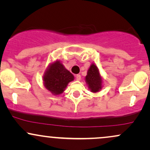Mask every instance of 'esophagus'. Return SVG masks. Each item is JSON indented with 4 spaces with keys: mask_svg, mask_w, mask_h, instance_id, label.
I'll return each instance as SVG.
<instances>
[{
    "mask_svg": "<svg viewBox=\"0 0 150 150\" xmlns=\"http://www.w3.org/2000/svg\"><path fill=\"white\" fill-rule=\"evenodd\" d=\"M75 77H76V80L79 81V80H80V79H81V75H76Z\"/></svg>",
    "mask_w": 150,
    "mask_h": 150,
    "instance_id": "34e87169",
    "label": "esophagus"
}]
</instances>
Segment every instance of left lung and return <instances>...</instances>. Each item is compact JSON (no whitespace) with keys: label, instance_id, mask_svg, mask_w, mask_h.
<instances>
[{"label":"left lung","instance_id":"left-lung-1","mask_svg":"<svg viewBox=\"0 0 150 150\" xmlns=\"http://www.w3.org/2000/svg\"><path fill=\"white\" fill-rule=\"evenodd\" d=\"M85 81L87 85H88L89 89L92 92H98L102 88V77L99 73V68L94 63H92L87 70Z\"/></svg>","mask_w":150,"mask_h":150}]
</instances>
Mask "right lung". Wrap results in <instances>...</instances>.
I'll use <instances>...</instances> for the list:
<instances>
[{
	"mask_svg": "<svg viewBox=\"0 0 150 150\" xmlns=\"http://www.w3.org/2000/svg\"><path fill=\"white\" fill-rule=\"evenodd\" d=\"M73 80V74L59 61L50 63L43 76L44 87L53 95L62 94L68 83Z\"/></svg>",
	"mask_w": 150,
	"mask_h": 150,
	"instance_id": "add662e5",
	"label": "right lung"
}]
</instances>
